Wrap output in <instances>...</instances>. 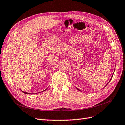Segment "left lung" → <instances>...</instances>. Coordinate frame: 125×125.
<instances>
[{"label":"left lung","mask_w":125,"mask_h":125,"mask_svg":"<svg viewBox=\"0 0 125 125\" xmlns=\"http://www.w3.org/2000/svg\"><path fill=\"white\" fill-rule=\"evenodd\" d=\"M114 71H115V70H114ZM113 74H114V73H113V75H112V78L113 76ZM112 78H111V79H112ZM111 79H110V81H109V82L110 81V80H111ZM109 82H108V83H109ZM77 90H79V91H81V90H79V89L78 88H77Z\"/></svg>","instance_id":"obj_1"}]
</instances>
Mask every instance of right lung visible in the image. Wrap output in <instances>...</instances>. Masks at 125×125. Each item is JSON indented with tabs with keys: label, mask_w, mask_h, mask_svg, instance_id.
<instances>
[{
	"label": "right lung",
	"mask_w": 125,
	"mask_h": 125,
	"mask_svg": "<svg viewBox=\"0 0 125 125\" xmlns=\"http://www.w3.org/2000/svg\"><path fill=\"white\" fill-rule=\"evenodd\" d=\"M47 89H45V90H43V91H46V90H47ZM21 91H22V92H23V93H24V94H29V95H31V94H34V93H27V92H25V91H22V90H21Z\"/></svg>",
	"instance_id": "1"
}]
</instances>
